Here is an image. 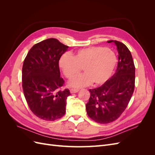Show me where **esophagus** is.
Returning <instances> with one entry per match:
<instances>
[{
    "label": "esophagus",
    "mask_w": 155,
    "mask_h": 155,
    "mask_svg": "<svg viewBox=\"0 0 155 155\" xmlns=\"http://www.w3.org/2000/svg\"><path fill=\"white\" fill-rule=\"evenodd\" d=\"M79 91V89H74V88H71L70 90V92L71 94H74V93H76Z\"/></svg>",
    "instance_id": "esophagus-1"
}]
</instances>
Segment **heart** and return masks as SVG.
<instances>
[{"instance_id":"obj_1","label":"heart","mask_w":155,"mask_h":155,"mask_svg":"<svg viewBox=\"0 0 155 155\" xmlns=\"http://www.w3.org/2000/svg\"><path fill=\"white\" fill-rule=\"evenodd\" d=\"M117 63L115 54L103 46L79 49L74 53L63 54L58 64L64 76L70 79L81 71L85 73L72 79L68 85L72 87H82L94 83L101 85L110 78Z\"/></svg>"}]
</instances>
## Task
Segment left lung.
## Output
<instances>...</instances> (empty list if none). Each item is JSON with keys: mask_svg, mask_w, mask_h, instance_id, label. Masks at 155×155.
<instances>
[{"mask_svg": "<svg viewBox=\"0 0 155 155\" xmlns=\"http://www.w3.org/2000/svg\"><path fill=\"white\" fill-rule=\"evenodd\" d=\"M114 43L118 52L116 73L99 87L89 89L91 96L86 104L88 116L96 122L105 124L118 119L127 107L134 90L135 67L128 48L118 41Z\"/></svg>", "mask_w": 155, "mask_h": 155, "instance_id": "left-lung-1", "label": "left lung"}]
</instances>
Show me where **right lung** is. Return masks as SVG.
<instances>
[{"label": "right lung", "instance_id": "add662e5", "mask_svg": "<svg viewBox=\"0 0 155 155\" xmlns=\"http://www.w3.org/2000/svg\"><path fill=\"white\" fill-rule=\"evenodd\" d=\"M68 48L58 39H48L33 46L24 60L23 92L31 112L42 120L54 121L66 112L70 92L68 88L61 91L64 81L58 61Z\"/></svg>", "mask_w": 155, "mask_h": 155}]
</instances>
